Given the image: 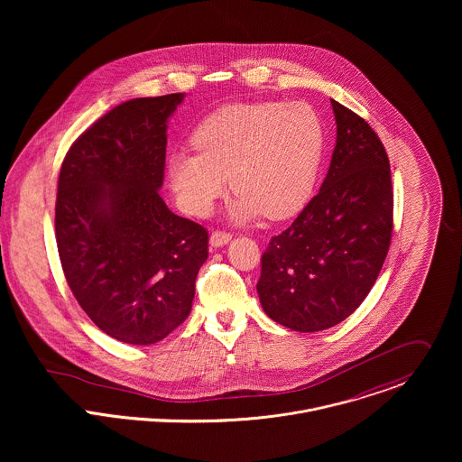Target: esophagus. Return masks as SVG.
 I'll list each match as a JSON object with an SVG mask.
<instances>
[{
    "label": "esophagus",
    "mask_w": 462,
    "mask_h": 462,
    "mask_svg": "<svg viewBox=\"0 0 462 462\" xmlns=\"http://www.w3.org/2000/svg\"><path fill=\"white\" fill-rule=\"evenodd\" d=\"M231 238L233 236L226 231H213L209 236V244H211V247H224L231 242Z\"/></svg>",
    "instance_id": "esophagus-1"
}]
</instances>
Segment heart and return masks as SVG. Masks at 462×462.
<instances>
[{
    "label": "heart",
    "mask_w": 462,
    "mask_h": 462,
    "mask_svg": "<svg viewBox=\"0 0 462 462\" xmlns=\"http://www.w3.org/2000/svg\"><path fill=\"white\" fill-rule=\"evenodd\" d=\"M195 149L171 156L169 178L181 208L196 217L211 211L229 189L235 222L264 211L270 218L295 213L313 192L324 152V128L304 103H238L206 117Z\"/></svg>",
    "instance_id": "1"
}]
</instances>
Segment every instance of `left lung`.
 Instances as JSON below:
<instances>
[{
    "mask_svg": "<svg viewBox=\"0 0 462 462\" xmlns=\"http://www.w3.org/2000/svg\"><path fill=\"white\" fill-rule=\"evenodd\" d=\"M336 145L320 192L262 256L258 295L277 324L329 329L366 299L393 233L386 149L370 125L330 99Z\"/></svg>",
    "mask_w": 462,
    "mask_h": 462,
    "instance_id": "8db88e82",
    "label": "left lung"
}]
</instances>
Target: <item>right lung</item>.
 <instances>
[{
	"instance_id": "obj_1",
	"label": "right lung",
	"mask_w": 462,
	"mask_h": 462,
	"mask_svg": "<svg viewBox=\"0 0 462 462\" xmlns=\"http://www.w3.org/2000/svg\"><path fill=\"white\" fill-rule=\"evenodd\" d=\"M185 94L126 101L67 151L55 231L67 284L108 336L151 345L187 320L208 231L160 198L167 121Z\"/></svg>"
}]
</instances>
